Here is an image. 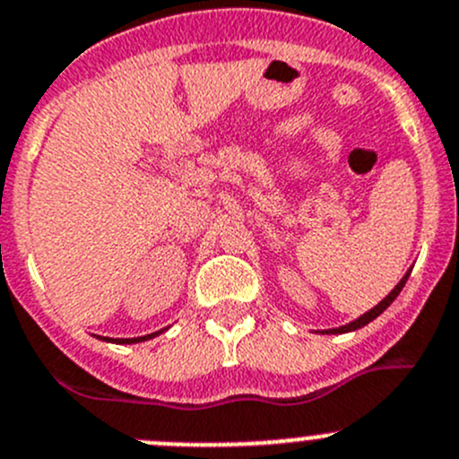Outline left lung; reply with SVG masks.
Wrapping results in <instances>:
<instances>
[{
	"instance_id": "obj_1",
	"label": "left lung",
	"mask_w": 459,
	"mask_h": 459,
	"mask_svg": "<svg viewBox=\"0 0 459 459\" xmlns=\"http://www.w3.org/2000/svg\"><path fill=\"white\" fill-rule=\"evenodd\" d=\"M408 274H411V272H406V274H403V279L399 281L397 285H394V290H393V292H390L388 297H385L382 303H377V306H375L373 310H368V312H366V315H361L359 319L351 321V324H348V325H342V328H333V330H324V333H330V334H343V333H351V330L364 328L366 324H370V321H373V319H377V316L382 315V312L385 310V307H388L390 303H393L394 299H397V294L402 292V288H403V285H406V281H408Z\"/></svg>"
}]
</instances>
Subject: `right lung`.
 <instances>
[{
	"instance_id": "right-lung-1",
	"label": "right lung",
	"mask_w": 459,
	"mask_h": 459,
	"mask_svg": "<svg viewBox=\"0 0 459 459\" xmlns=\"http://www.w3.org/2000/svg\"><path fill=\"white\" fill-rule=\"evenodd\" d=\"M162 330H158V333H152V334H144V337H134V339H104V342H113V343H138V342H147V339H153L158 337Z\"/></svg>"
}]
</instances>
